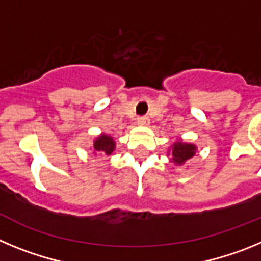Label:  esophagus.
Instances as JSON below:
<instances>
[{
    "label": "esophagus",
    "mask_w": 261,
    "mask_h": 261,
    "mask_svg": "<svg viewBox=\"0 0 261 261\" xmlns=\"http://www.w3.org/2000/svg\"><path fill=\"white\" fill-rule=\"evenodd\" d=\"M149 123H150V119L147 116H140L137 119L138 125H149Z\"/></svg>",
    "instance_id": "esophagus-1"
}]
</instances>
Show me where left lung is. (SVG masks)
Masks as SVG:
<instances>
[{
	"label": "left lung",
	"mask_w": 261,
	"mask_h": 261,
	"mask_svg": "<svg viewBox=\"0 0 261 261\" xmlns=\"http://www.w3.org/2000/svg\"><path fill=\"white\" fill-rule=\"evenodd\" d=\"M196 153V146L191 144H184V142H176L172 149V156L174 161L179 165L184 163L187 159L192 158Z\"/></svg>",
	"instance_id": "obj_1"
}]
</instances>
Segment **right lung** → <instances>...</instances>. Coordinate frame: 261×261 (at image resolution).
<instances>
[{
    "instance_id": "right-lung-1",
    "label": "right lung",
    "mask_w": 261,
    "mask_h": 261,
    "mask_svg": "<svg viewBox=\"0 0 261 261\" xmlns=\"http://www.w3.org/2000/svg\"><path fill=\"white\" fill-rule=\"evenodd\" d=\"M94 150L99 154H105V155H110L112 151L115 150V142L112 137L107 135H102L98 137L94 142Z\"/></svg>"
}]
</instances>
